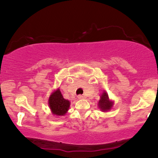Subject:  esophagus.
<instances>
[{"label":"esophagus","mask_w":158,"mask_h":158,"mask_svg":"<svg viewBox=\"0 0 158 158\" xmlns=\"http://www.w3.org/2000/svg\"><path fill=\"white\" fill-rule=\"evenodd\" d=\"M85 98V96L83 95V94H79V95L78 96V98L79 99H84Z\"/></svg>","instance_id":"34e87169"}]
</instances>
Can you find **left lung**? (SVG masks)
Here are the masks:
<instances>
[{
  "label": "left lung",
  "mask_w": 158,
  "mask_h": 158,
  "mask_svg": "<svg viewBox=\"0 0 158 158\" xmlns=\"http://www.w3.org/2000/svg\"><path fill=\"white\" fill-rule=\"evenodd\" d=\"M113 105H114V102L109 99L108 94L106 92H104L101 94V99L98 101V107L103 112L104 111L110 110L112 108Z\"/></svg>",
  "instance_id": "1"
}]
</instances>
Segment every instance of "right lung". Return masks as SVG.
Instances as JSON below:
<instances>
[{"label": "right lung", "mask_w": 158, "mask_h": 158, "mask_svg": "<svg viewBox=\"0 0 158 158\" xmlns=\"http://www.w3.org/2000/svg\"><path fill=\"white\" fill-rule=\"evenodd\" d=\"M48 104L54 115L64 116L69 110L70 102L64 98L60 91L58 89L50 95Z\"/></svg>", "instance_id": "add662e5"}]
</instances>
